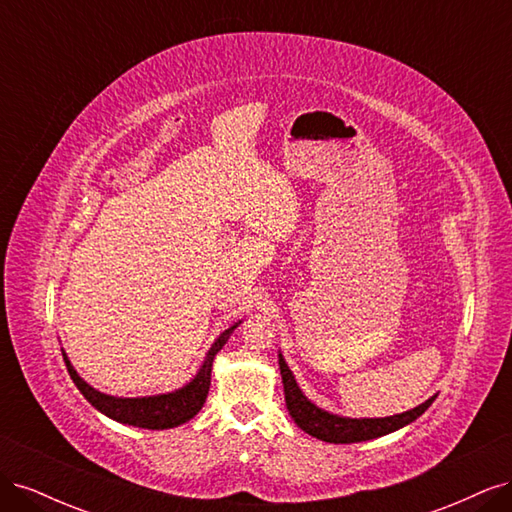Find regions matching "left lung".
Segmentation results:
<instances>
[{"instance_id":"left-lung-1","label":"left lung","mask_w":512,"mask_h":512,"mask_svg":"<svg viewBox=\"0 0 512 512\" xmlns=\"http://www.w3.org/2000/svg\"><path fill=\"white\" fill-rule=\"evenodd\" d=\"M280 374L284 382L286 408L292 416V421L297 423L305 433H309V436H314L322 442H333V444H352V442H365V440L386 436V433L397 431L416 421V418L433 404V399H436V395H433L421 406L401 414L384 416V418H346L314 406L312 401L301 393L299 384L294 380L292 371L288 369L282 354H280Z\"/></svg>"}]
</instances>
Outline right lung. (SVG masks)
<instances>
[{
	"mask_svg": "<svg viewBox=\"0 0 512 512\" xmlns=\"http://www.w3.org/2000/svg\"><path fill=\"white\" fill-rule=\"evenodd\" d=\"M241 322L232 324L228 331H224L218 339H215L213 346L209 348L203 365H200L198 374L183 386V389H177L173 393L166 395H153V397H113V395H104L96 391L94 386H89L72 363L68 361V356L64 352V361L68 367V374L72 382L76 384V389L83 393V397L89 401L91 406L100 410L102 414L111 416L113 421H119L123 425H134V427H143V429H170L188 423L190 418H194L200 408H203L209 386H211V367L213 359L218 354L224 344L228 342L230 333L239 327Z\"/></svg>",
	"mask_w": 512,
	"mask_h": 512,
	"instance_id": "obj_1",
	"label": "right lung"
}]
</instances>
